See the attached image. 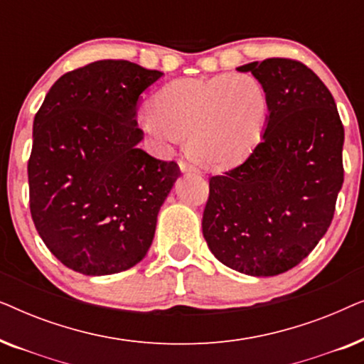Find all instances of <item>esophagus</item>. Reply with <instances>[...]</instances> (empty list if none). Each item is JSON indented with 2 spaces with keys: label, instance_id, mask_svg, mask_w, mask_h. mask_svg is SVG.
<instances>
[{
  "label": "esophagus",
  "instance_id": "esophagus-1",
  "mask_svg": "<svg viewBox=\"0 0 364 364\" xmlns=\"http://www.w3.org/2000/svg\"><path fill=\"white\" fill-rule=\"evenodd\" d=\"M178 167H181V171H182L183 173H186V172H197L196 167H192L191 164H187V162H183V161L178 162Z\"/></svg>",
  "mask_w": 364,
  "mask_h": 364
}]
</instances>
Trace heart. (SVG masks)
<instances>
[{
    "instance_id": "obj_1",
    "label": "heart",
    "mask_w": 364,
    "mask_h": 364,
    "mask_svg": "<svg viewBox=\"0 0 364 364\" xmlns=\"http://www.w3.org/2000/svg\"><path fill=\"white\" fill-rule=\"evenodd\" d=\"M268 94L250 74L177 79L159 89L151 112L141 116L144 132L159 142L186 137L188 157L208 171L242 162L262 141Z\"/></svg>"
}]
</instances>
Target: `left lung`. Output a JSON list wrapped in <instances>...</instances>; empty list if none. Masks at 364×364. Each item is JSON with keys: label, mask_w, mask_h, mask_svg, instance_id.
<instances>
[{"label": "left lung", "mask_w": 364, "mask_h": 364, "mask_svg": "<svg viewBox=\"0 0 364 364\" xmlns=\"http://www.w3.org/2000/svg\"><path fill=\"white\" fill-rule=\"evenodd\" d=\"M237 71L265 87V131L245 162L208 181L202 232L223 265L275 277L310 255L330 227L345 129L331 92L305 64L270 58Z\"/></svg>", "instance_id": "1"}]
</instances>
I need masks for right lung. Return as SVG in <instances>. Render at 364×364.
<instances>
[{
    "mask_svg": "<svg viewBox=\"0 0 364 364\" xmlns=\"http://www.w3.org/2000/svg\"><path fill=\"white\" fill-rule=\"evenodd\" d=\"M162 77L104 59L58 79L33 122L28 162L34 227L63 265L89 277L137 265L181 176L139 149L142 92Z\"/></svg>",
    "mask_w": 364,
    "mask_h": 364,
    "instance_id": "obj_1",
    "label": "right lung"
}]
</instances>
